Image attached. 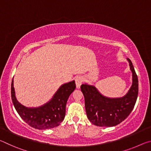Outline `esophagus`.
<instances>
[{"label":"esophagus","instance_id":"1","mask_svg":"<svg viewBox=\"0 0 151 151\" xmlns=\"http://www.w3.org/2000/svg\"><path fill=\"white\" fill-rule=\"evenodd\" d=\"M83 78L81 76H77L75 78V83H76V86L77 88H80L81 85L83 83Z\"/></svg>","mask_w":151,"mask_h":151}]
</instances>
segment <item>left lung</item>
Masks as SVG:
<instances>
[{
  "instance_id": "8db88e82",
  "label": "left lung",
  "mask_w": 151,
  "mask_h": 151,
  "mask_svg": "<svg viewBox=\"0 0 151 151\" xmlns=\"http://www.w3.org/2000/svg\"><path fill=\"white\" fill-rule=\"evenodd\" d=\"M127 59L132 73V85L123 96H106L95 86L86 83L81 86L85 97L86 116L96 126H116L127 119L134 108L139 93V82L131 60Z\"/></svg>"
}]
</instances>
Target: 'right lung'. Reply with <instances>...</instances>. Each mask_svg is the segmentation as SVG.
<instances>
[{
    "mask_svg": "<svg viewBox=\"0 0 151 151\" xmlns=\"http://www.w3.org/2000/svg\"><path fill=\"white\" fill-rule=\"evenodd\" d=\"M75 88L74 80L64 83L47 103L37 107H27L18 101L12 79V101L20 116L30 127L39 130L50 129L58 127L65 119L66 103Z\"/></svg>",
    "mask_w": 151,
    "mask_h": 151,
    "instance_id": "obj_1",
    "label": "right lung"
}]
</instances>
